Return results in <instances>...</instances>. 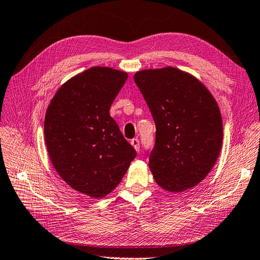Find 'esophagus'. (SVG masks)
Returning <instances> with one entry per match:
<instances>
[{
  "label": "esophagus",
  "instance_id": "1",
  "mask_svg": "<svg viewBox=\"0 0 260 260\" xmlns=\"http://www.w3.org/2000/svg\"><path fill=\"white\" fill-rule=\"evenodd\" d=\"M131 145H132L133 147H134V149H135L137 152L139 151V149H140V148H139V140H138L137 138L132 139V140H131Z\"/></svg>",
  "mask_w": 260,
  "mask_h": 260
}]
</instances>
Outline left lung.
<instances>
[{
	"instance_id": "1",
	"label": "left lung",
	"mask_w": 260,
	"mask_h": 260,
	"mask_svg": "<svg viewBox=\"0 0 260 260\" xmlns=\"http://www.w3.org/2000/svg\"><path fill=\"white\" fill-rule=\"evenodd\" d=\"M134 80L155 124V145L149 165L161 188L182 192L209 174L223 140L216 99L202 81L167 66L135 73Z\"/></svg>"
}]
</instances>
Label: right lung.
<instances>
[{"instance_id":"right-lung-1","label":"right lung","mask_w":260,"mask_h":260,"mask_svg":"<svg viewBox=\"0 0 260 260\" xmlns=\"http://www.w3.org/2000/svg\"><path fill=\"white\" fill-rule=\"evenodd\" d=\"M128 74L93 66L58 88L44 117L50 160L63 181L91 198L109 195L136 151L109 110Z\"/></svg>"}]
</instances>
